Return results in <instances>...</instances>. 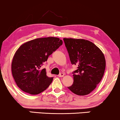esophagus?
<instances>
[{"label":"esophagus","mask_w":120,"mask_h":120,"mask_svg":"<svg viewBox=\"0 0 120 120\" xmlns=\"http://www.w3.org/2000/svg\"><path fill=\"white\" fill-rule=\"evenodd\" d=\"M64 73H60L59 75H58V76L59 77H63L64 76Z\"/></svg>","instance_id":"obj_1"}]
</instances>
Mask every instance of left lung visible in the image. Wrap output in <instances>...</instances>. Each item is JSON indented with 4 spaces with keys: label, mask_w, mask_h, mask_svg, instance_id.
<instances>
[{
    "label": "left lung",
    "mask_w": 120,
    "mask_h": 120,
    "mask_svg": "<svg viewBox=\"0 0 120 120\" xmlns=\"http://www.w3.org/2000/svg\"><path fill=\"white\" fill-rule=\"evenodd\" d=\"M70 60L78 69L73 73V83L68 88L75 94H89L101 81L105 68L104 54L93 42L83 39L64 38Z\"/></svg>",
    "instance_id": "obj_1"
}]
</instances>
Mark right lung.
Segmentation results:
<instances>
[{
  "mask_svg": "<svg viewBox=\"0 0 120 120\" xmlns=\"http://www.w3.org/2000/svg\"><path fill=\"white\" fill-rule=\"evenodd\" d=\"M62 44L60 38L47 37L21 45L15 52L11 65L12 75L21 90L31 95L39 94L46 90L53 78L47 76L46 69L40 68Z\"/></svg>",
  "mask_w": 120,
  "mask_h": 120,
  "instance_id": "right-lung-1",
  "label": "right lung"
}]
</instances>
